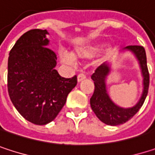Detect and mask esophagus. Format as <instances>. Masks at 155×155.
Segmentation results:
<instances>
[{
	"label": "esophagus",
	"mask_w": 155,
	"mask_h": 155,
	"mask_svg": "<svg viewBox=\"0 0 155 155\" xmlns=\"http://www.w3.org/2000/svg\"><path fill=\"white\" fill-rule=\"evenodd\" d=\"M78 81L80 82V81H83V80H85L86 79V75L84 74H80L79 75H78Z\"/></svg>",
	"instance_id": "esophagus-1"
}]
</instances>
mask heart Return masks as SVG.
Returning a JSON list of instances; mask_svg holds the SVG:
<instances>
[{
    "label": "heart",
    "instance_id": "heart-1",
    "mask_svg": "<svg viewBox=\"0 0 155 155\" xmlns=\"http://www.w3.org/2000/svg\"><path fill=\"white\" fill-rule=\"evenodd\" d=\"M101 50V46L98 45H91L87 47H81L75 50L74 53V58H91L94 55H96ZM60 58L61 61L65 63V64H73L74 63V58L67 53L65 52H61L60 53Z\"/></svg>",
    "mask_w": 155,
    "mask_h": 155
}]
</instances>
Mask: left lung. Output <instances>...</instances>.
Returning <instances> with one entry per match:
<instances>
[{
	"instance_id": "8db88e82",
	"label": "left lung",
	"mask_w": 155,
	"mask_h": 155,
	"mask_svg": "<svg viewBox=\"0 0 155 155\" xmlns=\"http://www.w3.org/2000/svg\"><path fill=\"white\" fill-rule=\"evenodd\" d=\"M125 49L130 50L139 62L143 75V90L139 101L132 108H124L117 106L108 97L106 89V78L110 72L108 64L100 65L91 75L94 81V92L91 98V107L97 117L108 126H117L131 119L143 106L149 89V72L147 68L146 54L144 48L141 46H128Z\"/></svg>"
}]
</instances>
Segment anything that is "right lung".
Returning <instances> with one entry per match:
<instances>
[{
    "label": "right lung",
    "mask_w": 155,
    "mask_h": 155,
    "mask_svg": "<svg viewBox=\"0 0 155 155\" xmlns=\"http://www.w3.org/2000/svg\"><path fill=\"white\" fill-rule=\"evenodd\" d=\"M46 29L24 33L8 59V92L19 114L35 125L53 121L77 84V76L64 78L54 69L56 54L49 49Z\"/></svg>",
    "instance_id": "add662e5"
}]
</instances>
